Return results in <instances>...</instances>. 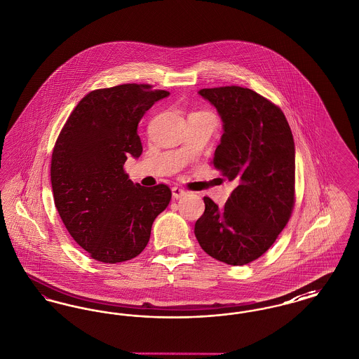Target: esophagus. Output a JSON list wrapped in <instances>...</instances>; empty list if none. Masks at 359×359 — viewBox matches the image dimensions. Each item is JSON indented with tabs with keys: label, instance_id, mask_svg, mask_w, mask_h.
I'll return each mask as SVG.
<instances>
[{
	"label": "esophagus",
	"instance_id": "34e87169",
	"mask_svg": "<svg viewBox=\"0 0 359 359\" xmlns=\"http://www.w3.org/2000/svg\"><path fill=\"white\" fill-rule=\"evenodd\" d=\"M186 195H187V191H184L183 188L172 187V196H173L175 199H180V198H183V196H186Z\"/></svg>",
	"mask_w": 359,
	"mask_h": 359
}]
</instances>
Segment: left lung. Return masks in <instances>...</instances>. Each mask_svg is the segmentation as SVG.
Masks as SVG:
<instances>
[{"instance_id": "8db88e82", "label": "left lung", "mask_w": 359, "mask_h": 359, "mask_svg": "<svg viewBox=\"0 0 359 359\" xmlns=\"http://www.w3.org/2000/svg\"><path fill=\"white\" fill-rule=\"evenodd\" d=\"M199 94L218 110L221 144L212 164L237 187L223 208L205 196L195 237L208 256L245 265L262 256L288 223L294 205V142L274 103L250 88L224 86Z\"/></svg>"}]
</instances>
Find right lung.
<instances>
[{"instance_id":"obj_1","label":"right lung","mask_w":359,"mask_h":359,"mask_svg":"<svg viewBox=\"0 0 359 359\" xmlns=\"http://www.w3.org/2000/svg\"><path fill=\"white\" fill-rule=\"evenodd\" d=\"M168 95L137 83L94 90L76 104L56 140V210L69 236L97 261L117 264L138 256L156 217L170 205L168 186L142 187L123 171L128 157L142 154L138 122Z\"/></svg>"}]
</instances>
